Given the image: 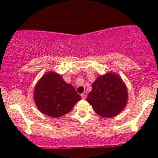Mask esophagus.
<instances>
[{"mask_svg": "<svg viewBox=\"0 0 158 158\" xmlns=\"http://www.w3.org/2000/svg\"><path fill=\"white\" fill-rule=\"evenodd\" d=\"M81 96H82V98H83V99H85V98H86V96H87V92H84L83 93L81 94Z\"/></svg>", "mask_w": 158, "mask_h": 158, "instance_id": "34e87169", "label": "esophagus"}]
</instances>
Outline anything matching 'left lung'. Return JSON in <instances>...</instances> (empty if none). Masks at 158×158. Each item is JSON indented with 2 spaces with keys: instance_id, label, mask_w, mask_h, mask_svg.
I'll return each mask as SVG.
<instances>
[{
  "instance_id": "left-lung-1",
  "label": "left lung",
  "mask_w": 158,
  "mask_h": 158,
  "mask_svg": "<svg viewBox=\"0 0 158 158\" xmlns=\"http://www.w3.org/2000/svg\"><path fill=\"white\" fill-rule=\"evenodd\" d=\"M95 112L106 118L115 116L125 108L128 92L119 76L108 73L99 76L92 84V90L86 98Z\"/></svg>"
}]
</instances>
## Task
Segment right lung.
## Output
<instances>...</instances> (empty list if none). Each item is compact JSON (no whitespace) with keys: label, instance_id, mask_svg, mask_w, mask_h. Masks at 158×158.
Listing matches in <instances>:
<instances>
[{"label":"right lung","instance_id":"add662e5","mask_svg":"<svg viewBox=\"0 0 158 158\" xmlns=\"http://www.w3.org/2000/svg\"><path fill=\"white\" fill-rule=\"evenodd\" d=\"M34 101L40 111L53 118L69 113L81 96L74 87L55 73L44 75L34 89Z\"/></svg>","mask_w":158,"mask_h":158}]
</instances>
